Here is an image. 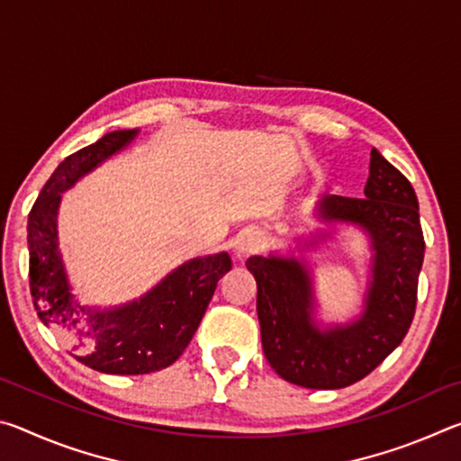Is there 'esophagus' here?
<instances>
[{"mask_svg":"<svg viewBox=\"0 0 461 461\" xmlns=\"http://www.w3.org/2000/svg\"><path fill=\"white\" fill-rule=\"evenodd\" d=\"M262 248H264V238L260 236V233L248 231V233H244V236H241L240 241H238V246H236V258H238V260H246V258H249V256L258 254Z\"/></svg>","mask_w":461,"mask_h":461,"instance_id":"obj_1","label":"esophagus"}]
</instances>
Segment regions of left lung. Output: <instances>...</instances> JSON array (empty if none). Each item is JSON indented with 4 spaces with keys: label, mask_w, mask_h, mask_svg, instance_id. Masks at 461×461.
Masks as SVG:
<instances>
[{
    "label": "left lung",
    "mask_w": 461,
    "mask_h": 461,
    "mask_svg": "<svg viewBox=\"0 0 461 461\" xmlns=\"http://www.w3.org/2000/svg\"><path fill=\"white\" fill-rule=\"evenodd\" d=\"M364 197L325 194L315 207V217L330 230L338 223L356 225L368 236L370 280L364 309L354 321H317L313 276L303 256L268 254L246 262L258 285L256 311L264 356L280 378L296 386L335 390L368 376L401 346L415 315L425 256L419 201L407 176L376 148L370 152ZM325 238H331V231H317L299 241V249Z\"/></svg>",
    "instance_id": "obj_1"
}]
</instances>
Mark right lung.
<instances>
[{
  "label": "right lung",
  "mask_w": 461,
  "mask_h": 461,
  "mask_svg": "<svg viewBox=\"0 0 461 461\" xmlns=\"http://www.w3.org/2000/svg\"><path fill=\"white\" fill-rule=\"evenodd\" d=\"M138 131H109L67 156L28 215L30 293L36 313L75 349L77 360L104 374H150L176 362L205 315L217 280L231 270L228 252L199 256L123 305L101 309L77 299L59 248L62 193L134 142Z\"/></svg>",
  "instance_id": "1"
}]
</instances>
